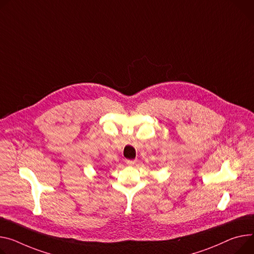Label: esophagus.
<instances>
[{
  "mask_svg": "<svg viewBox=\"0 0 254 254\" xmlns=\"http://www.w3.org/2000/svg\"><path fill=\"white\" fill-rule=\"evenodd\" d=\"M126 164L128 166H133V165L136 164V161L135 160H126Z\"/></svg>",
  "mask_w": 254,
  "mask_h": 254,
  "instance_id": "1",
  "label": "esophagus"
}]
</instances>
